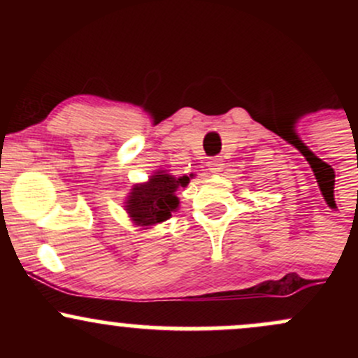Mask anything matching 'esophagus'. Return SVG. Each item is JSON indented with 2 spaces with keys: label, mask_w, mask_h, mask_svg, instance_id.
Masks as SVG:
<instances>
[{
  "label": "esophagus",
  "mask_w": 358,
  "mask_h": 358,
  "mask_svg": "<svg viewBox=\"0 0 358 358\" xmlns=\"http://www.w3.org/2000/svg\"><path fill=\"white\" fill-rule=\"evenodd\" d=\"M207 165L212 173H219V171H222V168H224V159H222L220 156H213V158L208 159Z\"/></svg>",
  "instance_id": "esophagus-1"
}]
</instances>
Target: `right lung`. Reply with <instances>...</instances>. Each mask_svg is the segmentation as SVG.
Instances as JSON below:
<instances>
[{
	"instance_id": "obj_1",
	"label": "right lung",
	"mask_w": 358,
	"mask_h": 358,
	"mask_svg": "<svg viewBox=\"0 0 358 358\" xmlns=\"http://www.w3.org/2000/svg\"><path fill=\"white\" fill-rule=\"evenodd\" d=\"M188 183V176L175 178L165 171H158L145 185H136L127 199L126 210L138 225H153L165 222L178 207L175 192Z\"/></svg>"
}]
</instances>
